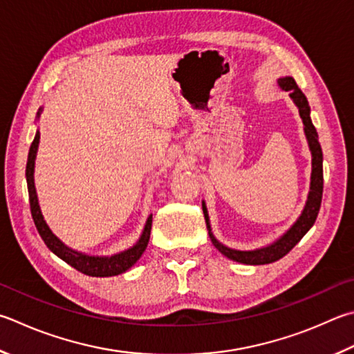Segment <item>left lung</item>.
I'll return each mask as SVG.
<instances>
[{
    "label": "left lung",
    "mask_w": 354,
    "mask_h": 354,
    "mask_svg": "<svg viewBox=\"0 0 354 354\" xmlns=\"http://www.w3.org/2000/svg\"><path fill=\"white\" fill-rule=\"evenodd\" d=\"M279 86L283 89V91L289 93V97L292 99L295 106L299 108V114L304 122V131L308 140V147H310L311 151V183H310V192H308V198L305 203V207L301 210L300 216L294 221V224L289 227L286 232L280 236V239L275 240L274 243L268 244V246H263L259 249L252 250H239L224 246L223 243L215 239L214 232H212L210 227V220L207 214V207H205V203L203 201V214L205 218V226L209 230V236L214 246L220 250V252L227 257V259L243 263V265H268V263H274L280 260L281 257H285L289 250H291L295 244H297L304 235L313 227L314 221H316L320 203H322V192H324V155L322 149H320L319 144V136L316 128H314L311 122V108L308 105V100L305 94L300 91L297 83L292 79V77H280L277 80Z\"/></svg>",
    "instance_id": "left-lung-1"
}]
</instances>
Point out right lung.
Wrapping results in <instances>:
<instances>
[{
    "label": "right lung",
    "instance_id": "add662e5",
    "mask_svg": "<svg viewBox=\"0 0 354 354\" xmlns=\"http://www.w3.org/2000/svg\"><path fill=\"white\" fill-rule=\"evenodd\" d=\"M41 111L43 110L40 108L37 113V119H40ZM38 144H40V131L37 130L34 142H32L29 149L28 164H26V181H28L30 214H32V218H34L35 227L43 239L44 244L49 248L50 252H54L59 259L66 261L69 266H73L82 274L91 275V277H113V275H119L122 272L128 271V269H130L134 263L142 257L144 250L147 249V244H149V240H150L153 215H149V218H147L144 230L142 234H140L139 240L134 243L131 248L122 250V252H118L114 255H89L85 252H80V250L69 248L68 244L63 243L59 236L50 230V227L48 226V223L41 214L40 204H38V196H37L35 183H34V169H35Z\"/></svg>",
    "mask_w": 354,
    "mask_h": 354
}]
</instances>
